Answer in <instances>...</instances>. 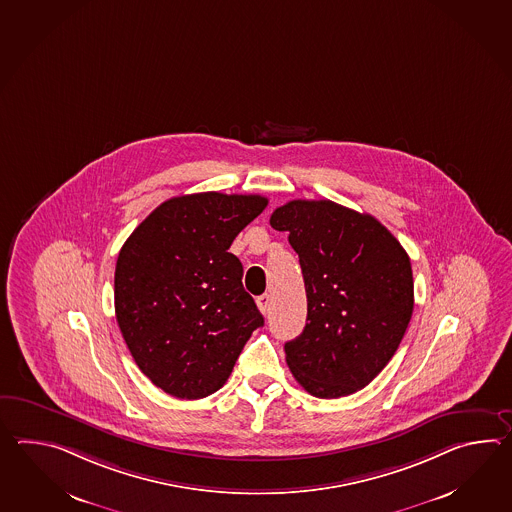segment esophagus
Instances as JSON below:
<instances>
[{"label":"esophagus","instance_id":"34e87169","mask_svg":"<svg viewBox=\"0 0 512 512\" xmlns=\"http://www.w3.org/2000/svg\"><path fill=\"white\" fill-rule=\"evenodd\" d=\"M257 307H259V310H261L264 316H268L270 310H272V297L268 296V294L257 297Z\"/></svg>","mask_w":512,"mask_h":512}]
</instances>
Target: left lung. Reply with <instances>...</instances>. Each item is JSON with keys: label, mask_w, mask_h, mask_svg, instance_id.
Returning <instances> with one entry per match:
<instances>
[{"label": "left lung", "mask_w": 512, "mask_h": 512, "mask_svg": "<svg viewBox=\"0 0 512 512\" xmlns=\"http://www.w3.org/2000/svg\"><path fill=\"white\" fill-rule=\"evenodd\" d=\"M270 224L288 231L307 290V325L284 343L286 364L314 397L353 395L389 364L408 329V253L375 216L330 200H292Z\"/></svg>", "instance_id": "obj_1"}]
</instances>
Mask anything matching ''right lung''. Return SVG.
<instances>
[{
	"mask_svg": "<svg viewBox=\"0 0 512 512\" xmlns=\"http://www.w3.org/2000/svg\"><path fill=\"white\" fill-rule=\"evenodd\" d=\"M266 205L259 194L176 196L119 251L115 318L137 367L172 397L213 395L264 325L228 250Z\"/></svg>",
	"mask_w": 512,
	"mask_h": 512,
	"instance_id": "right-lung-1",
	"label": "right lung"
}]
</instances>
